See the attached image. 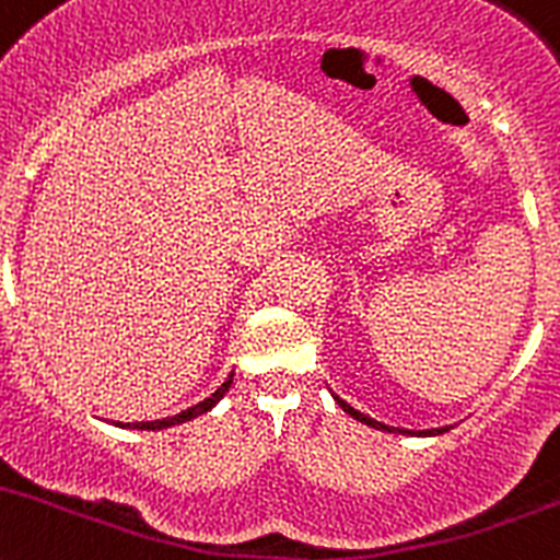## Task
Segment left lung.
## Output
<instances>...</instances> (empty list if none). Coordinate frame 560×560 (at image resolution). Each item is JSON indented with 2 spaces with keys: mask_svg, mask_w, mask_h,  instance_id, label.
Wrapping results in <instances>:
<instances>
[{
  "mask_svg": "<svg viewBox=\"0 0 560 560\" xmlns=\"http://www.w3.org/2000/svg\"><path fill=\"white\" fill-rule=\"evenodd\" d=\"M334 399H336V405H339L341 410L347 412V416H352V418H355V421H361V424L374 427V430H383V432H399V435H416V438H432V435H443V432H448V427H438V430H396V427L380 424V421H374V418L363 416L361 410H355V407H352V405H347V401H345V399H339V396H336V394H334Z\"/></svg>",
  "mask_w": 560,
  "mask_h": 560,
  "instance_id": "left-lung-1",
  "label": "left lung"
}]
</instances>
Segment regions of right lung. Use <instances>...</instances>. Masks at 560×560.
Wrapping results in <instances>:
<instances>
[{
    "instance_id": "1",
    "label": "right lung",
    "mask_w": 560,
    "mask_h": 560,
    "mask_svg": "<svg viewBox=\"0 0 560 560\" xmlns=\"http://www.w3.org/2000/svg\"><path fill=\"white\" fill-rule=\"evenodd\" d=\"M232 377H235V374H230V377H226L224 383H221L219 388H215V394H210L208 399H202V401H199V405L188 407V410L177 412V416L161 418V421H136V424H119V421H117V427H128V430H166V427L186 424V421H191V418H197V416H202V412L213 410V407L219 405L221 399H224V394H226V390H230V385H232Z\"/></svg>"
}]
</instances>
